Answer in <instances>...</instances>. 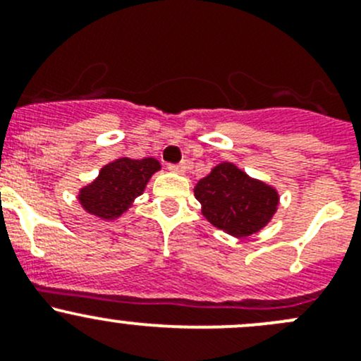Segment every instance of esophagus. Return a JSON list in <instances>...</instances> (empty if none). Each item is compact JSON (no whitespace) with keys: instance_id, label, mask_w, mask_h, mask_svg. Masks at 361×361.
<instances>
[{"instance_id":"34e87169","label":"esophagus","mask_w":361,"mask_h":361,"mask_svg":"<svg viewBox=\"0 0 361 361\" xmlns=\"http://www.w3.org/2000/svg\"><path fill=\"white\" fill-rule=\"evenodd\" d=\"M189 169L188 163H180V165H169V170H172V172H177V173H184L185 170Z\"/></svg>"}]
</instances>
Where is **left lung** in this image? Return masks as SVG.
<instances>
[{
  "instance_id": "left-lung-1",
  "label": "left lung",
  "mask_w": 361,
  "mask_h": 361,
  "mask_svg": "<svg viewBox=\"0 0 361 361\" xmlns=\"http://www.w3.org/2000/svg\"><path fill=\"white\" fill-rule=\"evenodd\" d=\"M195 196L203 217L235 238L258 233L279 207V192L274 185L247 176L230 161L219 163L198 180Z\"/></svg>"
}]
</instances>
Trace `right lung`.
Returning a JSON list of instances; mask_svg holds the SVG:
<instances>
[{"instance_id":"right-lung-1","label":"right lung","mask_w":361,"mask_h":361,"mask_svg":"<svg viewBox=\"0 0 361 361\" xmlns=\"http://www.w3.org/2000/svg\"><path fill=\"white\" fill-rule=\"evenodd\" d=\"M161 165L156 158H119L99 170L98 177L80 188L77 198L82 209L103 221L123 216L144 192L145 185Z\"/></svg>"}]
</instances>
